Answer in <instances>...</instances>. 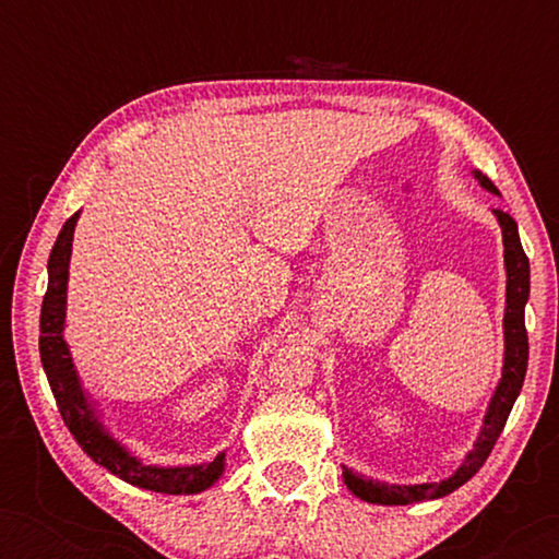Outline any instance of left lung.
I'll list each match as a JSON object with an SVG mask.
<instances>
[{
    "label": "left lung",
    "mask_w": 559,
    "mask_h": 559,
    "mask_svg": "<svg viewBox=\"0 0 559 559\" xmlns=\"http://www.w3.org/2000/svg\"><path fill=\"white\" fill-rule=\"evenodd\" d=\"M473 178L478 180L480 188H486L488 193L499 195V190L486 175L473 170ZM496 221L501 226L503 236V270H507V305H503V366H501V379L496 384L491 400H488L486 415L480 419L478 438L473 442V450L465 455V461L457 465L453 476L442 480H430V484H386V480L366 478L361 473L350 471L348 465H343V484L348 486V491L358 496L361 501L379 503V507H407V503H423L432 499H442V496L453 493L455 488H461L465 480L476 476L480 465L486 463V457L491 455V450L499 440V435L507 425L509 412L514 407L519 392H522L526 361H530V341H526V328H524V308L530 300V259H526L522 249V239H519L516 221L496 209Z\"/></svg>",
    "instance_id": "left-lung-1"
}]
</instances>
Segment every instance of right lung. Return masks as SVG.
<instances>
[{"mask_svg":"<svg viewBox=\"0 0 559 559\" xmlns=\"http://www.w3.org/2000/svg\"><path fill=\"white\" fill-rule=\"evenodd\" d=\"M79 213H73L60 228L56 247L48 259V293L40 312V361L48 377V384L56 396L60 417L91 461L104 465L106 471L119 476L136 488H147L155 493H201L211 488L226 471V453H218L209 463L195 465H147L134 455L124 442L114 438L104 425V412L98 402L83 386L75 369L71 348L63 338L66 308H68V266H71L73 231L79 224Z\"/></svg>","mask_w":559,"mask_h":559,"instance_id":"1","label":"right lung"}]
</instances>
